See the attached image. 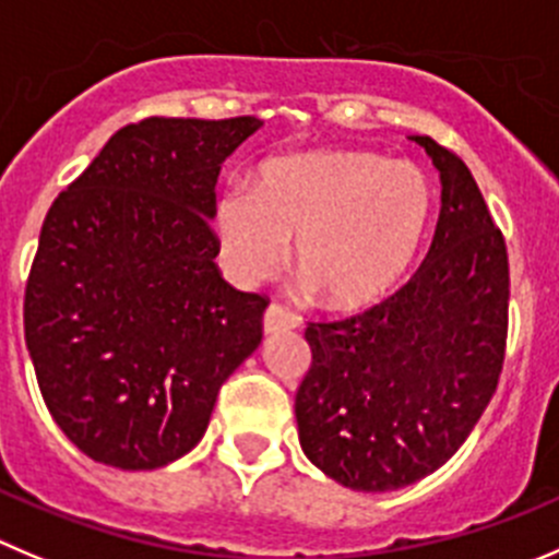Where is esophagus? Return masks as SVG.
Here are the masks:
<instances>
[{"instance_id": "1", "label": "esophagus", "mask_w": 559, "mask_h": 559, "mask_svg": "<svg viewBox=\"0 0 559 559\" xmlns=\"http://www.w3.org/2000/svg\"><path fill=\"white\" fill-rule=\"evenodd\" d=\"M299 318L294 312H288L285 307L280 305H269L265 307L263 316V332L265 334H276V332H288V329H296Z\"/></svg>"}]
</instances>
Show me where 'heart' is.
I'll list each match as a JSON object with an SVG mask.
<instances>
[{"label": "heart", "instance_id": "b5f03b06", "mask_svg": "<svg viewBox=\"0 0 559 559\" xmlns=\"http://www.w3.org/2000/svg\"><path fill=\"white\" fill-rule=\"evenodd\" d=\"M430 205L428 180L412 164L354 151L294 153L260 169L254 194L219 197L216 236L236 283H265L296 241V271L318 299L365 310L412 269Z\"/></svg>", "mask_w": 559, "mask_h": 559}]
</instances>
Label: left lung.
<instances>
[{"label": "left lung", "instance_id": "1", "mask_svg": "<svg viewBox=\"0 0 559 559\" xmlns=\"http://www.w3.org/2000/svg\"><path fill=\"white\" fill-rule=\"evenodd\" d=\"M442 180L417 274L362 316L310 323L296 392L307 459L354 491H395L436 472L486 412L508 337V249L469 167L430 136Z\"/></svg>", "mask_w": 559, "mask_h": 559}]
</instances>
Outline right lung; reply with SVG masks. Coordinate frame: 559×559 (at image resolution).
<instances>
[{"label": "right lung", "mask_w": 559, "mask_h": 559, "mask_svg": "<svg viewBox=\"0 0 559 559\" xmlns=\"http://www.w3.org/2000/svg\"><path fill=\"white\" fill-rule=\"evenodd\" d=\"M260 126H126L46 214L26 348L55 423L98 464L158 469L189 453L263 340L269 301L222 280L211 230L222 164Z\"/></svg>", "instance_id": "obj_1"}]
</instances>
